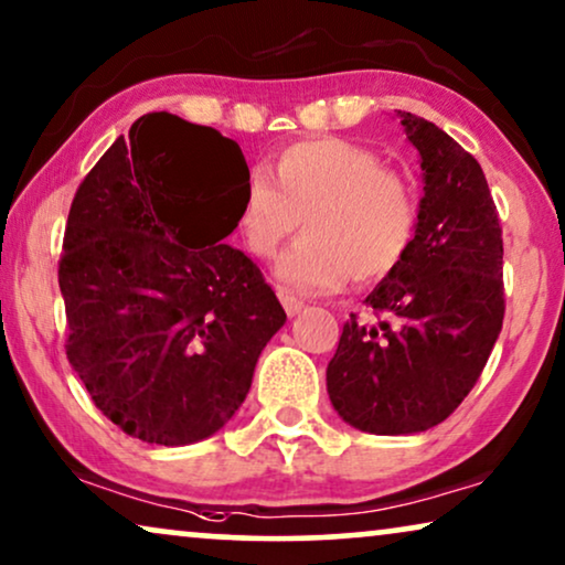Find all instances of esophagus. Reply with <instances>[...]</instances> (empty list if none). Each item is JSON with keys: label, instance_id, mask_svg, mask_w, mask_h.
<instances>
[{"label": "esophagus", "instance_id": "obj_1", "mask_svg": "<svg viewBox=\"0 0 565 565\" xmlns=\"http://www.w3.org/2000/svg\"><path fill=\"white\" fill-rule=\"evenodd\" d=\"M278 299H281V305H284V310H287V315L289 318H295L297 312H302V307H305V302L299 297H295V295H289V291H278Z\"/></svg>", "mask_w": 565, "mask_h": 565}]
</instances>
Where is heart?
I'll return each instance as SVG.
<instances>
[{
  "instance_id": "b5f03b06",
  "label": "heart",
  "mask_w": 565,
  "mask_h": 565,
  "mask_svg": "<svg viewBox=\"0 0 565 565\" xmlns=\"http://www.w3.org/2000/svg\"><path fill=\"white\" fill-rule=\"evenodd\" d=\"M270 175H247L235 227L247 253L270 258L305 216L307 235L276 263L284 287L335 291L349 278L370 284L408 255L418 195L408 178L382 168L374 149L338 137L302 139L274 157Z\"/></svg>"
}]
</instances>
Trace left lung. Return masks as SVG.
Returning <instances> with one entry per match:
<instances>
[{"instance_id":"8db88e82","label":"left lung","mask_w":565,"mask_h":565,"mask_svg":"<svg viewBox=\"0 0 565 565\" xmlns=\"http://www.w3.org/2000/svg\"><path fill=\"white\" fill-rule=\"evenodd\" d=\"M397 116L424 170L416 237L364 299L380 322L351 315L326 374L338 416L385 436L452 416L476 387L507 310L499 212L478 160L431 120Z\"/></svg>"}]
</instances>
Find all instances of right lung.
<instances>
[{
  "label": "right lung",
  "mask_w": 565,
  "mask_h": 565,
  "mask_svg": "<svg viewBox=\"0 0 565 565\" xmlns=\"http://www.w3.org/2000/svg\"><path fill=\"white\" fill-rule=\"evenodd\" d=\"M247 175L237 141L160 110L74 193L58 260L66 359L134 439L183 447L220 431L287 322L260 268L224 243Z\"/></svg>",
  "instance_id": "right-lung-1"
}]
</instances>
